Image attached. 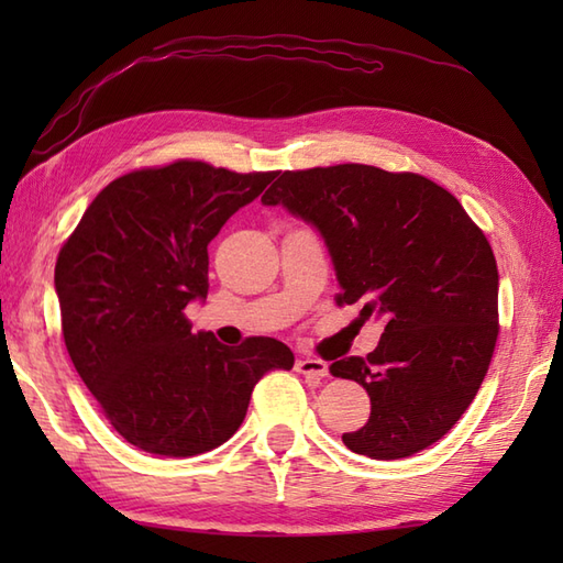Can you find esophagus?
<instances>
[{
	"mask_svg": "<svg viewBox=\"0 0 563 563\" xmlns=\"http://www.w3.org/2000/svg\"><path fill=\"white\" fill-rule=\"evenodd\" d=\"M295 369L305 377H314L321 379L329 375V365L324 361H319V357H300V361L295 363Z\"/></svg>",
	"mask_w": 563,
	"mask_h": 563,
	"instance_id": "esophagus-1",
	"label": "esophagus"
}]
</instances>
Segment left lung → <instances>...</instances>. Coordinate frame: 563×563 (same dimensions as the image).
Wrapping results in <instances>:
<instances>
[{
    "instance_id": "8db88e82",
    "label": "left lung",
    "mask_w": 563,
    "mask_h": 563,
    "mask_svg": "<svg viewBox=\"0 0 563 563\" xmlns=\"http://www.w3.org/2000/svg\"><path fill=\"white\" fill-rule=\"evenodd\" d=\"M263 206H283L324 239L339 302L385 321L373 353L333 361L369 397L345 448L404 460L470 409L498 339V268L484 232L445 188L367 164L278 174Z\"/></svg>"
}]
</instances>
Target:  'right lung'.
<instances>
[{"mask_svg":"<svg viewBox=\"0 0 563 563\" xmlns=\"http://www.w3.org/2000/svg\"><path fill=\"white\" fill-rule=\"evenodd\" d=\"M275 178L174 162L115 178L59 249L63 336L87 389L130 445L194 457L230 440L251 391L288 345L254 336L239 349L190 333L184 309L208 297V244Z\"/></svg>","mask_w":563,"mask_h":563,"instance_id":"1","label":"right lung"}]
</instances>
